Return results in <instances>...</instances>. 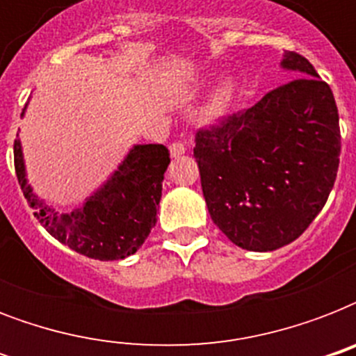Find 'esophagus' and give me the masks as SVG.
I'll list each match as a JSON object with an SVG mask.
<instances>
[{"label":"esophagus","mask_w":356,"mask_h":356,"mask_svg":"<svg viewBox=\"0 0 356 356\" xmlns=\"http://www.w3.org/2000/svg\"><path fill=\"white\" fill-rule=\"evenodd\" d=\"M184 151H186V145L183 142H173V144H170V153H172L173 159H179L181 155H184Z\"/></svg>","instance_id":"34e87169"}]
</instances>
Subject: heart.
Instances as JSON below:
<instances>
[{"instance_id": "obj_1", "label": "heart", "mask_w": 356, "mask_h": 356, "mask_svg": "<svg viewBox=\"0 0 356 356\" xmlns=\"http://www.w3.org/2000/svg\"><path fill=\"white\" fill-rule=\"evenodd\" d=\"M238 85L234 79H225L211 92V96L207 97L201 108V116L205 122H216L223 118L231 111L236 97Z\"/></svg>"}]
</instances>
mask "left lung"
<instances>
[{"instance_id": "obj_1", "label": "left lung", "mask_w": 356, "mask_h": 356, "mask_svg": "<svg viewBox=\"0 0 356 356\" xmlns=\"http://www.w3.org/2000/svg\"><path fill=\"white\" fill-rule=\"evenodd\" d=\"M281 68L299 77L195 134L209 214L248 251H273L301 236L325 205L340 162L331 86L298 53L284 51Z\"/></svg>"}]
</instances>
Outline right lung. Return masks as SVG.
<instances>
[{
	"label": "right lung",
	"mask_w": 356,
	"mask_h": 356,
	"mask_svg": "<svg viewBox=\"0 0 356 356\" xmlns=\"http://www.w3.org/2000/svg\"><path fill=\"white\" fill-rule=\"evenodd\" d=\"M24 107L22 118L25 114ZM170 151L162 144L133 145L118 170L79 209L58 212L33 192L19 138L14 140V168L36 220L58 242L97 260H120L138 251L156 223Z\"/></svg>",
	"instance_id": "add662e5"
}]
</instances>
